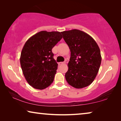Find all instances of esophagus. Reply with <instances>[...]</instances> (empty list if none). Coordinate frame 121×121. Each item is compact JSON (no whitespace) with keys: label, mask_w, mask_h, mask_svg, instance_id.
I'll list each match as a JSON object with an SVG mask.
<instances>
[{"label":"esophagus","mask_w":121,"mask_h":121,"mask_svg":"<svg viewBox=\"0 0 121 121\" xmlns=\"http://www.w3.org/2000/svg\"><path fill=\"white\" fill-rule=\"evenodd\" d=\"M64 64H65V62H60L58 63L59 65H63Z\"/></svg>","instance_id":"1"}]
</instances>
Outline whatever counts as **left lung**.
<instances>
[{"mask_svg": "<svg viewBox=\"0 0 121 121\" xmlns=\"http://www.w3.org/2000/svg\"><path fill=\"white\" fill-rule=\"evenodd\" d=\"M61 34L71 51L66 81L76 89L85 87L93 82L99 71L102 61L99 48L91 36L81 30Z\"/></svg>", "mask_w": 121, "mask_h": 121, "instance_id": "left-lung-1", "label": "left lung"}]
</instances>
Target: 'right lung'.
Here are the masks:
<instances>
[{
  "instance_id": "add662e5",
  "label": "right lung",
  "mask_w": 121,
  "mask_h": 121,
  "mask_svg": "<svg viewBox=\"0 0 121 121\" xmlns=\"http://www.w3.org/2000/svg\"><path fill=\"white\" fill-rule=\"evenodd\" d=\"M62 38L60 32L41 31L25 43L20 64L26 80L34 89H44L53 82L58 64L52 49Z\"/></svg>"
}]
</instances>
